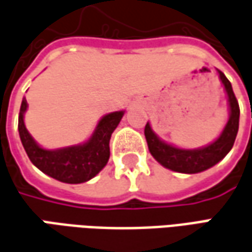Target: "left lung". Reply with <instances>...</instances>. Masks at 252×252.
<instances>
[{"label": "left lung", "instance_id": "obj_1", "mask_svg": "<svg viewBox=\"0 0 252 252\" xmlns=\"http://www.w3.org/2000/svg\"><path fill=\"white\" fill-rule=\"evenodd\" d=\"M220 81L225 85L229 106H230V117L226 126L220 136L214 143L197 150H185L171 146L168 143L160 140L152 131L149 123L145 126V136L148 140L149 150L157 161L165 168L172 169L175 172L182 174H197L201 171L211 168L217 162H220L225 156L233 148L234 139L239 131V117H240V107L239 102L234 96L232 90V84L227 80L225 74L218 70Z\"/></svg>", "mask_w": 252, "mask_h": 252}]
</instances>
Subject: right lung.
<instances>
[{
	"label": "right lung",
	"mask_w": 252,
	"mask_h": 252,
	"mask_svg": "<svg viewBox=\"0 0 252 252\" xmlns=\"http://www.w3.org/2000/svg\"><path fill=\"white\" fill-rule=\"evenodd\" d=\"M26 109L27 100L25 97L19 112L18 129L26 153L40 171L64 184H83L99 174L110 157L109 142L113 131L124 116V112H114L104 116L99 121L91 139L84 145L59 150H45L34 142L26 129L23 121Z\"/></svg>",
	"instance_id": "right-lung-1"
}]
</instances>
